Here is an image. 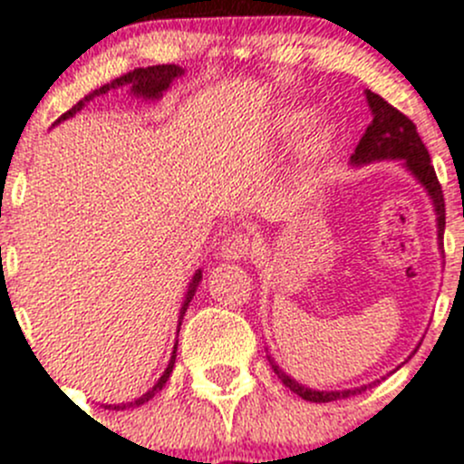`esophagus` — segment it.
I'll list each match as a JSON object with an SVG mask.
<instances>
[{
    "label": "esophagus",
    "instance_id": "obj_1",
    "mask_svg": "<svg viewBox=\"0 0 464 464\" xmlns=\"http://www.w3.org/2000/svg\"><path fill=\"white\" fill-rule=\"evenodd\" d=\"M251 254V242L245 233L236 231L228 237H224L222 242V258L231 260V263H237V260H246Z\"/></svg>",
    "mask_w": 464,
    "mask_h": 464
}]
</instances>
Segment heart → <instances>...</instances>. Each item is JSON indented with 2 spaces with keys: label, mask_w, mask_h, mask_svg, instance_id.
<instances>
[{
  "label": "heart",
  "mask_w": 464,
  "mask_h": 464,
  "mask_svg": "<svg viewBox=\"0 0 464 464\" xmlns=\"http://www.w3.org/2000/svg\"><path fill=\"white\" fill-rule=\"evenodd\" d=\"M304 120H305V115L301 111L283 112L281 120H278V124H276L278 136H290V133H295L296 129L304 124ZM331 138H333V133L326 124H314V127H310L308 131L304 133L301 150H304L305 156H319L328 145H331Z\"/></svg>",
  "instance_id": "1"
}]
</instances>
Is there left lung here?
Returning <instances> with one entry per match:
<instances>
[{
	"label": "left lung",
	"mask_w": 464,
	"mask_h": 464,
	"mask_svg": "<svg viewBox=\"0 0 464 464\" xmlns=\"http://www.w3.org/2000/svg\"><path fill=\"white\" fill-rule=\"evenodd\" d=\"M365 97L367 106H370L372 111V124L367 127L365 136L361 138L356 151L352 154V165L361 168V165L379 163V160H397L401 168H406V172H411L412 177L417 179V183L429 192L430 201H433L435 222H438V245L440 249H442L444 224H447V218H444V215L447 213H444L442 186H440L438 177H435L429 150H426L424 142H421L412 120H408L403 112H399L397 108L390 106L383 97H379V94L372 92V90H365ZM267 361L269 365H272L274 374L281 379V383L285 385V388H290L292 392L299 394L301 399L313 403H328L337 401V399L353 397L356 392H362V390L379 383V381H374V383H367L352 390H314L308 388V385H301L299 381L287 376L285 372L274 362L272 356H267Z\"/></svg>",
	"instance_id": "8db88e82"
}]
</instances>
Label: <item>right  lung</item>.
Segmentation results:
<instances>
[{"label":"right lung","instance_id":"right-lung-1","mask_svg":"<svg viewBox=\"0 0 464 464\" xmlns=\"http://www.w3.org/2000/svg\"><path fill=\"white\" fill-rule=\"evenodd\" d=\"M183 74H186V70H183V67H179V65L138 67V70L127 72V74H122V76H120V79L111 81V83L102 85V88H97V90H92V92H90V94H85V97L81 99L79 103H74V106H72L70 111L63 112L61 118H58L56 122H53V127H56V124H61V122H65V120L74 118L76 112H79L81 108L85 106V103L92 102L94 97H102V94H108V92H111V90L127 88V92L133 94V97H136V99H142V102H159V99L163 97V92H168L169 85H172L174 81H177L179 76H183ZM199 281H201V269H197V272L192 274V281L188 283L186 299H183V304H181V313H179L177 335H179V328H181L183 314H186L188 305H190L192 296H195L197 287H199ZM177 346H179V340L174 342V352H172V356H169L168 367H165L163 376H160V379L156 381L154 388H150L145 394H142V397L133 399V401H127V403H102V406L108 408V411H127V408H138V406H142V403L150 401V399H154L156 394H159L160 390H163V385L169 381V374H172V370H174V362H177Z\"/></svg>","mask_w":464,"mask_h":464}]
</instances>
